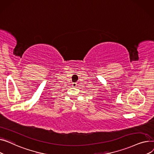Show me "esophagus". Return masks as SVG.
I'll return each mask as SVG.
<instances>
[{"label":"esophagus","instance_id":"34e87169","mask_svg":"<svg viewBox=\"0 0 154 154\" xmlns=\"http://www.w3.org/2000/svg\"><path fill=\"white\" fill-rule=\"evenodd\" d=\"M72 86L74 87V88L76 87L77 86V83H72Z\"/></svg>","mask_w":154,"mask_h":154}]
</instances>
